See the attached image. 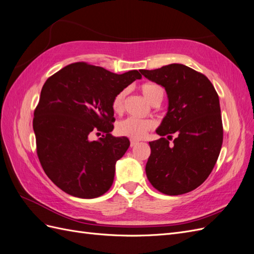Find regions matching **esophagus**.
I'll return each instance as SVG.
<instances>
[{"mask_svg": "<svg viewBox=\"0 0 254 254\" xmlns=\"http://www.w3.org/2000/svg\"><path fill=\"white\" fill-rule=\"evenodd\" d=\"M139 143V141H137V140H133V139H132V140H130V146H132V148H133V146H135L136 144H138Z\"/></svg>", "mask_w": 254, "mask_h": 254, "instance_id": "1", "label": "esophagus"}]
</instances>
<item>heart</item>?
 Segmentation results:
<instances>
[{
	"label": "heart",
	"instance_id": "1",
	"mask_svg": "<svg viewBox=\"0 0 254 254\" xmlns=\"http://www.w3.org/2000/svg\"><path fill=\"white\" fill-rule=\"evenodd\" d=\"M141 92L144 98L150 103L154 101H162L163 99V89L161 86L154 84V83H145L141 85ZM126 98V91H122L115 96L112 102L113 111L119 113L124 109V102ZM154 122L152 120H143L137 118H127L120 121L117 125V132L122 135L127 136L132 139H141L143 138L148 130L154 127Z\"/></svg>",
	"mask_w": 254,
	"mask_h": 254
}]
</instances>
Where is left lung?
<instances>
[{"label":"left lung","mask_w":254,"mask_h":254,"mask_svg":"<svg viewBox=\"0 0 254 254\" xmlns=\"http://www.w3.org/2000/svg\"><path fill=\"white\" fill-rule=\"evenodd\" d=\"M141 75L161 85L168 95V112L156 133L176 138L149 142L145 165L149 182L159 192L181 195L199 187L213 170L223 144L218 95L210 80L184 64L140 69Z\"/></svg>","instance_id":"8db88e82"}]
</instances>
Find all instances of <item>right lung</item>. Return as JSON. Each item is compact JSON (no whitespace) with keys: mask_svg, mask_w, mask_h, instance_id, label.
<instances>
[{"mask_svg":"<svg viewBox=\"0 0 254 254\" xmlns=\"http://www.w3.org/2000/svg\"><path fill=\"white\" fill-rule=\"evenodd\" d=\"M136 79H141L136 69L118 75L77 62L46 80L32 121L37 154L45 174L65 193L96 198L112 187L116 162L129 146L127 137L111 134L112 102ZM97 131L106 135L89 141Z\"/></svg>","mask_w":254,"mask_h":254,"instance_id":"add662e5","label":"right lung"}]
</instances>
